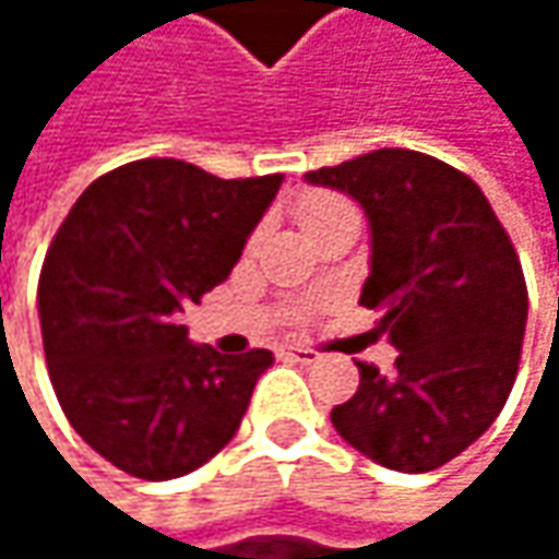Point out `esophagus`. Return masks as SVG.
I'll return each instance as SVG.
<instances>
[{
  "label": "esophagus",
  "mask_w": 559,
  "mask_h": 559,
  "mask_svg": "<svg viewBox=\"0 0 559 559\" xmlns=\"http://www.w3.org/2000/svg\"><path fill=\"white\" fill-rule=\"evenodd\" d=\"M281 356H284V359H290V362H300V366H313V362H320V353H317V349H310V346H284V349H281Z\"/></svg>",
  "instance_id": "1"
}]
</instances>
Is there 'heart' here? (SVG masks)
<instances>
[{"label": "heart", "instance_id": "1", "mask_svg": "<svg viewBox=\"0 0 559 559\" xmlns=\"http://www.w3.org/2000/svg\"><path fill=\"white\" fill-rule=\"evenodd\" d=\"M343 210H353L343 197H333V193H304L300 200H297V206H294V213H297V219H300V226L310 233L313 226H320V223H326L330 216H336V213H343Z\"/></svg>", "mask_w": 559, "mask_h": 559}]
</instances>
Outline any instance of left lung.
Here are the masks:
<instances>
[{"label": "left lung", "instance_id": "1", "mask_svg": "<svg viewBox=\"0 0 559 559\" xmlns=\"http://www.w3.org/2000/svg\"><path fill=\"white\" fill-rule=\"evenodd\" d=\"M369 216L372 272L359 304L379 310L394 369L359 366L336 433L397 473H430L476 443L508 401L527 323L518 252L473 177L430 155L379 148L307 170Z\"/></svg>", "mask_w": 559, "mask_h": 559}]
</instances>
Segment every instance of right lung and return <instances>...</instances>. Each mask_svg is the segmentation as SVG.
<instances>
[{
  "instance_id": "obj_1",
  "label": "right lung",
  "mask_w": 559,
  "mask_h": 559,
  "mask_svg": "<svg viewBox=\"0 0 559 559\" xmlns=\"http://www.w3.org/2000/svg\"><path fill=\"white\" fill-rule=\"evenodd\" d=\"M281 180L145 158L93 180L60 223L38 281L48 372L73 430L116 469L165 483L236 437L275 356L190 343L180 313L229 278Z\"/></svg>"
}]
</instances>
